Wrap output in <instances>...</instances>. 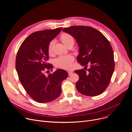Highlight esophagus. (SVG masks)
Here are the masks:
<instances>
[{
    "label": "esophagus",
    "mask_w": 132,
    "mask_h": 132,
    "mask_svg": "<svg viewBox=\"0 0 132 132\" xmlns=\"http://www.w3.org/2000/svg\"><path fill=\"white\" fill-rule=\"evenodd\" d=\"M73 73V72L72 71H68V75H71Z\"/></svg>",
    "instance_id": "34e87169"
}]
</instances>
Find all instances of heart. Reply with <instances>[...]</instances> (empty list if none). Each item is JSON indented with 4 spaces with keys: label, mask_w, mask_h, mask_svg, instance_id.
<instances>
[{
    "label": "heart",
    "mask_w": 132,
    "mask_h": 132,
    "mask_svg": "<svg viewBox=\"0 0 132 132\" xmlns=\"http://www.w3.org/2000/svg\"><path fill=\"white\" fill-rule=\"evenodd\" d=\"M60 39L66 46H68L70 43H74L73 37L67 33H63L60 36ZM55 43V41L52 40L48 46V52L51 54L52 52V48ZM74 61V57L71 55L61 56L56 58L54 61V64L56 67L62 69H68L72 67Z\"/></svg>",
    "instance_id": "obj_1"
}]
</instances>
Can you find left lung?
Masks as SVG:
<instances>
[{"instance_id": "8db88e82", "label": "left lung", "mask_w": 132, "mask_h": 132, "mask_svg": "<svg viewBox=\"0 0 132 132\" xmlns=\"http://www.w3.org/2000/svg\"><path fill=\"white\" fill-rule=\"evenodd\" d=\"M63 31L72 36L79 47L77 61L87 69L75 70L79 76L77 90L87 96H96L106 89L115 69L113 52L103 34L90 26H73Z\"/></svg>"}]
</instances>
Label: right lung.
I'll return each instance as SVG.
<instances>
[{"instance_id": "obj_1", "label": "right lung", "mask_w": 132, "mask_h": 132, "mask_svg": "<svg viewBox=\"0 0 132 132\" xmlns=\"http://www.w3.org/2000/svg\"><path fill=\"white\" fill-rule=\"evenodd\" d=\"M61 29L45 30L31 34L17 52L15 66L20 81L28 94L39 103L49 102L58 98L61 93V83L68 75L61 69L47 76L44 74L45 69L53 67L47 63L48 46Z\"/></svg>"}]
</instances>
